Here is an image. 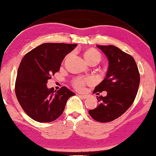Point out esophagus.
<instances>
[{
  "label": "esophagus",
  "mask_w": 156,
  "mask_h": 156,
  "mask_svg": "<svg viewBox=\"0 0 156 156\" xmlns=\"http://www.w3.org/2000/svg\"><path fill=\"white\" fill-rule=\"evenodd\" d=\"M80 97H81L82 98H83V99H86L87 98V95H78Z\"/></svg>",
  "instance_id": "obj_1"
}]
</instances>
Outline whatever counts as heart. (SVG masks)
I'll use <instances>...</instances> for the list:
<instances>
[{
    "label": "heart",
    "instance_id": "heart-1",
    "mask_svg": "<svg viewBox=\"0 0 156 156\" xmlns=\"http://www.w3.org/2000/svg\"><path fill=\"white\" fill-rule=\"evenodd\" d=\"M86 60L90 63L92 62H100L101 60V55L96 49L91 48L87 49L84 53ZM94 83V80L90 77H78L74 78L73 80V85L74 88L79 91H82L87 84H92Z\"/></svg>",
    "mask_w": 156,
    "mask_h": 156
}]
</instances>
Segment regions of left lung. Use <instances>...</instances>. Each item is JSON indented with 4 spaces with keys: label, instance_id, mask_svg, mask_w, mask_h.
Here are the masks:
<instances>
[{
    "label": "left lung",
    "instance_id": "1",
    "mask_svg": "<svg viewBox=\"0 0 156 156\" xmlns=\"http://www.w3.org/2000/svg\"><path fill=\"white\" fill-rule=\"evenodd\" d=\"M97 47L108 58L109 66L106 78L95 87L94 93L106 91L107 95L97 96L98 107L88 113L95 121L108 122L121 117L133 103L140 84V73L131 55L114 45Z\"/></svg>",
    "mask_w": 156,
    "mask_h": 156
}]
</instances>
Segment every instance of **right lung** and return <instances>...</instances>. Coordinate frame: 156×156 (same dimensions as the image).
Listing matches in <instances>:
<instances>
[{
  "label": "right lung",
  "instance_id": "obj_1",
  "mask_svg": "<svg viewBox=\"0 0 156 156\" xmlns=\"http://www.w3.org/2000/svg\"><path fill=\"white\" fill-rule=\"evenodd\" d=\"M77 44L43 43L26 53L20 64L15 93L24 112L34 121L49 122L58 118L66 101L76 95L63 86L57 91L46 83L59 70L65 56Z\"/></svg>",
  "mask_w": 156,
  "mask_h": 156
}]
</instances>
